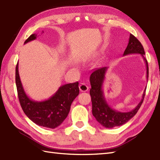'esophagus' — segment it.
Here are the masks:
<instances>
[{"instance_id": "34e87169", "label": "esophagus", "mask_w": 160, "mask_h": 160, "mask_svg": "<svg viewBox=\"0 0 160 160\" xmlns=\"http://www.w3.org/2000/svg\"><path fill=\"white\" fill-rule=\"evenodd\" d=\"M80 91L82 92H85V91H87L88 90V85L84 84V83H82L80 85Z\"/></svg>"}]
</instances>
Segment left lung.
Segmentation results:
<instances>
[{
	"mask_svg": "<svg viewBox=\"0 0 160 160\" xmlns=\"http://www.w3.org/2000/svg\"><path fill=\"white\" fill-rule=\"evenodd\" d=\"M129 54H140L142 56L147 66V78H148V67L146 58L144 57V50L142 44L135 36L129 35L128 45L123 55ZM108 68L94 69L90 76L91 88L90 95L92 102V113L100 124L106 128H112L126 123L138 112L143 102L145 95L146 88L144 89L142 99L134 109L128 112H121L113 110L108 104L102 91V84L105 78Z\"/></svg>",
	"mask_w": 160,
	"mask_h": 160,
	"instance_id": "obj_1",
	"label": "left lung"
}]
</instances>
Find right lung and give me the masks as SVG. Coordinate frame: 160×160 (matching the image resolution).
Instances as JSON below:
<instances>
[{"instance_id": "1", "label": "right lung", "mask_w": 160, "mask_h": 160, "mask_svg": "<svg viewBox=\"0 0 160 160\" xmlns=\"http://www.w3.org/2000/svg\"><path fill=\"white\" fill-rule=\"evenodd\" d=\"M32 34L25 41L27 43L35 39ZM16 84L18 99L25 114L35 124L54 129L60 125L68 117L72 103L79 94L78 82L62 85L56 93L47 100L35 102L25 93L18 73V63L16 67Z\"/></svg>"}]
</instances>
